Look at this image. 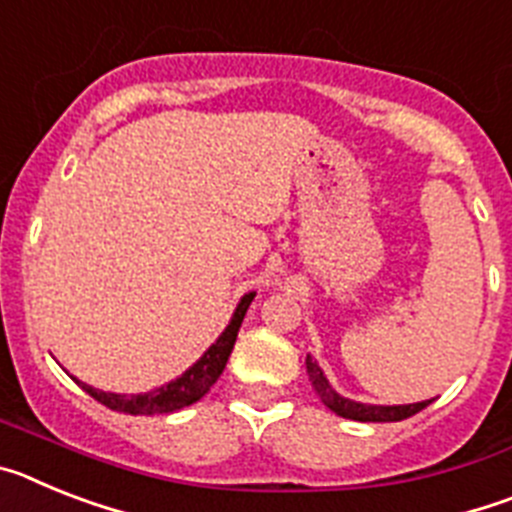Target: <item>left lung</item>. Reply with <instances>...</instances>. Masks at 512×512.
I'll list each match as a JSON object with an SVG mask.
<instances>
[{
	"label": "left lung",
	"mask_w": 512,
	"mask_h": 512,
	"mask_svg": "<svg viewBox=\"0 0 512 512\" xmlns=\"http://www.w3.org/2000/svg\"><path fill=\"white\" fill-rule=\"evenodd\" d=\"M307 377H310L312 390L315 395L320 397L325 408H330L336 415L348 420H361V423H395V420H405L410 415L420 413L423 408H428L433 400H425V402H415V405H361V402L354 400H346V397L338 395L333 387L328 384V379L323 377L320 372V366L307 356Z\"/></svg>",
	"instance_id": "8db88e82"
}]
</instances>
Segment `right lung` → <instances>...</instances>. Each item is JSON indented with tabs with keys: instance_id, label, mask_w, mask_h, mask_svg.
<instances>
[{
	"instance_id": "add662e5",
	"label": "right lung",
	"mask_w": 512,
	"mask_h": 512,
	"mask_svg": "<svg viewBox=\"0 0 512 512\" xmlns=\"http://www.w3.org/2000/svg\"><path fill=\"white\" fill-rule=\"evenodd\" d=\"M253 295H246L241 300V305L235 307V315L230 320V325L225 328V333L217 338L210 346L205 356H202L197 364L189 369L187 374L176 379V382L166 384L161 390L148 392V395H110V392H99L89 384L79 382L81 390L89 392L97 402L107 405L110 410H117V413H130V415H153V413H174V410H182L192 402L200 400L212 384L217 382V377L223 374L225 364H228V356L235 346V338H238V328L243 323V315H246L248 305H251Z\"/></svg>"
}]
</instances>
